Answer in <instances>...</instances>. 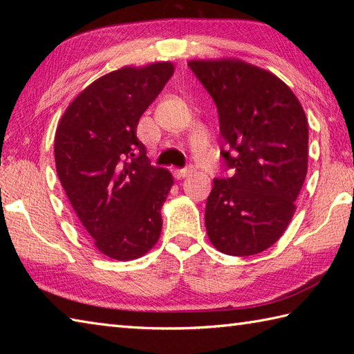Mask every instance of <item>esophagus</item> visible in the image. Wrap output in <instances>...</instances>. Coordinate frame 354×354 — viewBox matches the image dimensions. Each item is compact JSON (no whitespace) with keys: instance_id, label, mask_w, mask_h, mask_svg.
Returning <instances> with one entry per match:
<instances>
[{"instance_id":"34e87169","label":"esophagus","mask_w":354,"mask_h":354,"mask_svg":"<svg viewBox=\"0 0 354 354\" xmlns=\"http://www.w3.org/2000/svg\"><path fill=\"white\" fill-rule=\"evenodd\" d=\"M193 170H194L193 165H187V167H184V169L175 170V176H176V178H187L189 175H192Z\"/></svg>"}]
</instances>
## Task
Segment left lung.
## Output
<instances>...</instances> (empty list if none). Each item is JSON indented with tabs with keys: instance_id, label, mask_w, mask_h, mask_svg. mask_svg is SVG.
Returning a JSON list of instances; mask_svg holds the SVG:
<instances>
[{
	"instance_id": "obj_1",
	"label": "left lung",
	"mask_w": 354,
	"mask_h": 354,
	"mask_svg": "<svg viewBox=\"0 0 354 354\" xmlns=\"http://www.w3.org/2000/svg\"><path fill=\"white\" fill-rule=\"evenodd\" d=\"M189 66L216 103L230 171L213 181L207 234L223 254H259L288 228L304 184L309 126L303 106L284 82L259 66L232 59Z\"/></svg>"
}]
</instances>
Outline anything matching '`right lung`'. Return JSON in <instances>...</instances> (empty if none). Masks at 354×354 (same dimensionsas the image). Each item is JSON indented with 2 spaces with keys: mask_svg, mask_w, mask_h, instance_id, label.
<instances>
[{
  "mask_svg": "<svg viewBox=\"0 0 354 354\" xmlns=\"http://www.w3.org/2000/svg\"><path fill=\"white\" fill-rule=\"evenodd\" d=\"M173 71L170 62H158L104 74L57 124V176L97 250L111 259H138L161 234L173 178L150 165L137 126Z\"/></svg>",
  "mask_w": 354,
  "mask_h": 354,
  "instance_id": "1",
  "label": "right lung"
}]
</instances>
